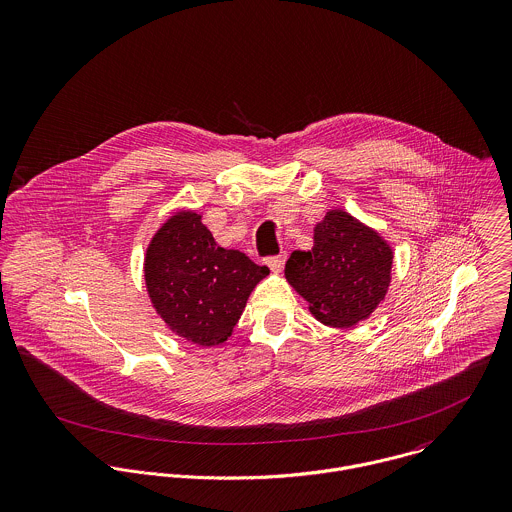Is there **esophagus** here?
<instances>
[{
  "label": "esophagus",
  "mask_w": 512,
  "mask_h": 512,
  "mask_svg": "<svg viewBox=\"0 0 512 512\" xmlns=\"http://www.w3.org/2000/svg\"><path fill=\"white\" fill-rule=\"evenodd\" d=\"M266 264H268V268H270L272 272H280V270L284 268V264H286V252H282V254H278V256H268V258H266Z\"/></svg>",
  "instance_id": "1"
}]
</instances>
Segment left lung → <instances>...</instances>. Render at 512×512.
<instances>
[{"label":"left lung","instance_id":"8db88e82","mask_svg":"<svg viewBox=\"0 0 512 512\" xmlns=\"http://www.w3.org/2000/svg\"><path fill=\"white\" fill-rule=\"evenodd\" d=\"M392 252L365 224L331 211L315 226V246L295 250L286 278L325 325L351 327L366 319L390 284Z\"/></svg>","mask_w":512,"mask_h":512}]
</instances>
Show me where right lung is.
Wrapping results in <instances>:
<instances>
[{"label": "right lung", "instance_id": "obj_1", "mask_svg": "<svg viewBox=\"0 0 512 512\" xmlns=\"http://www.w3.org/2000/svg\"><path fill=\"white\" fill-rule=\"evenodd\" d=\"M270 270L220 248L195 213H179L153 236L146 286L163 321L183 339L211 347L228 339L254 286Z\"/></svg>", "mask_w": 512, "mask_h": 512}]
</instances>
